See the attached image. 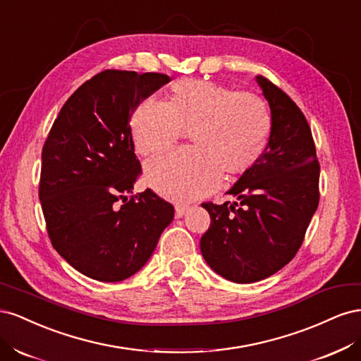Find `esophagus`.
<instances>
[{"label": "esophagus", "instance_id": "obj_1", "mask_svg": "<svg viewBox=\"0 0 361 361\" xmlns=\"http://www.w3.org/2000/svg\"><path fill=\"white\" fill-rule=\"evenodd\" d=\"M188 209V204H176L174 206V215H176V218H182L183 214L187 212Z\"/></svg>", "mask_w": 361, "mask_h": 361}]
</instances>
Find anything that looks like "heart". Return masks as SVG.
I'll return each mask as SVG.
<instances>
[{"mask_svg":"<svg viewBox=\"0 0 361 361\" xmlns=\"http://www.w3.org/2000/svg\"><path fill=\"white\" fill-rule=\"evenodd\" d=\"M141 155L170 147L188 133L191 146L147 161L146 182L178 202L214 191L224 178L250 170L264 154L271 130L265 101L255 93L199 80H179L164 102L149 96L130 116Z\"/></svg>","mask_w":361,"mask_h":361,"instance_id":"1","label":"heart"}]
</instances>
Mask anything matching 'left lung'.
<instances>
[{"label": "left lung", "instance_id": "left-lung-1", "mask_svg": "<svg viewBox=\"0 0 361 361\" xmlns=\"http://www.w3.org/2000/svg\"><path fill=\"white\" fill-rule=\"evenodd\" d=\"M271 108L264 154L227 194L238 202L202 203L211 226L200 239L204 260L235 283L264 280L297 255L319 204V161L302 111L281 89L257 76Z\"/></svg>", "mask_w": 361, "mask_h": 361}]
</instances>
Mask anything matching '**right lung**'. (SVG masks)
<instances>
[{
    "label": "right lung",
    "instance_id": "right-lung-1",
    "mask_svg": "<svg viewBox=\"0 0 361 361\" xmlns=\"http://www.w3.org/2000/svg\"><path fill=\"white\" fill-rule=\"evenodd\" d=\"M169 81L154 72L94 75L61 106L43 145L39 199L51 244L93 280L135 274L174 216L150 188L133 194L141 164L129 125L135 106Z\"/></svg>",
    "mask_w": 361,
    "mask_h": 361
}]
</instances>
